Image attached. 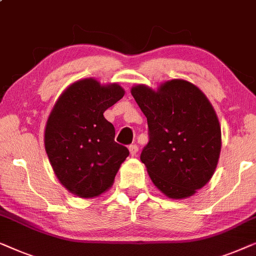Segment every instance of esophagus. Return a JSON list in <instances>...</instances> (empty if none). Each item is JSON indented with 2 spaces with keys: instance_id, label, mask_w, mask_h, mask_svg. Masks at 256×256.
<instances>
[{
  "instance_id": "esophagus-1",
  "label": "esophagus",
  "mask_w": 256,
  "mask_h": 256,
  "mask_svg": "<svg viewBox=\"0 0 256 256\" xmlns=\"http://www.w3.org/2000/svg\"><path fill=\"white\" fill-rule=\"evenodd\" d=\"M128 150H130V154H131V156H136V152H138V146L136 145L128 146Z\"/></svg>"
}]
</instances>
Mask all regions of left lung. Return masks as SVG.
<instances>
[{
    "instance_id": "left-lung-1",
    "label": "left lung",
    "mask_w": 256,
    "mask_h": 256,
    "mask_svg": "<svg viewBox=\"0 0 256 256\" xmlns=\"http://www.w3.org/2000/svg\"><path fill=\"white\" fill-rule=\"evenodd\" d=\"M131 94L147 118L150 142L140 159L154 186L172 200L194 196L210 181L220 156V124L210 100L182 78L156 89L133 86Z\"/></svg>"
}]
</instances>
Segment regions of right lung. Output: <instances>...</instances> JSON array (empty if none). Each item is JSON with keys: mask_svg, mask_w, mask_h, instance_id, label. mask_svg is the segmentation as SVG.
I'll use <instances>...</instances> for the list:
<instances>
[{"mask_svg": "<svg viewBox=\"0 0 256 256\" xmlns=\"http://www.w3.org/2000/svg\"><path fill=\"white\" fill-rule=\"evenodd\" d=\"M118 84L94 78L68 86L56 100L44 132L45 150L59 182L80 198H95L114 184L128 150L114 142L103 114L124 96Z\"/></svg>", "mask_w": 256, "mask_h": 256, "instance_id": "right-lung-1", "label": "right lung"}]
</instances>
